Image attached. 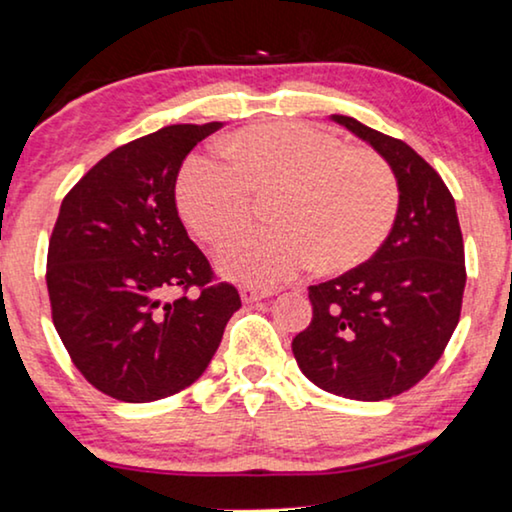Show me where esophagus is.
I'll use <instances>...</instances> for the list:
<instances>
[{
	"label": "esophagus",
	"instance_id": "obj_1",
	"mask_svg": "<svg viewBox=\"0 0 512 512\" xmlns=\"http://www.w3.org/2000/svg\"><path fill=\"white\" fill-rule=\"evenodd\" d=\"M267 297H271V292H267V290H257V288H252V285H243L241 288L243 304L262 302V299H267Z\"/></svg>",
	"mask_w": 512,
	"mask_h": 512
}]
</instances>
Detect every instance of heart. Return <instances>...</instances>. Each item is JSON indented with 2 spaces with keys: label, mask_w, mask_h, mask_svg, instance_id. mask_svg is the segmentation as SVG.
<instances>
[{
  "label": "heart",
  "mask_w": 512,
  "mask_h": 512,
  "mask_svg": "<svg viewBox=\"0 0 512 512\" xmlns=\"http://www.w3.org/2000/svg\"><path fill=\"white\" fill-rule=\"evenodd\" d=\"M269 189H278L269 206L276 224L243 231L217 252L224 276L257 288L288 283L316 260L323 269L367 260L398 210V182L377 154L297 121L245 128L227 156H189L177 203L189 227L217 243L248 220L255 192Z\"/></svg>",
  "instance_id": "obj_1"
}]
</instances>
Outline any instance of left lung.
<instances>
[{"mask_svg":"<svg viewBox=\"0 0 512 512\" xmlns=\"http://www.w3.org/2000/svg\"><path fill=\"white\" fill-rule=\"evenodd\" d=\"M332 121L384 156L398 213L370 260L311 285L313 318L292 353L318 388L372 403L419 384L445 351L466 288L463 236L447 185L407 142L344 114Z\"/></svg>","mask_w":512,"mask_h":512,"instance_id":"left-lung-1","label":"left lung"}]
</instances>
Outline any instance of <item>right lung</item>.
<instances>
[{
    "mask_svg": "<svg viewBox=\"0 0 512 512\" xmlns=\"http://www.w3.org/2000/svg\"><path fill=\"white\" fill-rule=\"evenodd\" d=\"M220 128L177 124L121 145L60 206L46 257L53 325L109 398L152 403L192 386L241 309L175 206L182 161Z\"/></svg>",
    "mask_w": 512,
    "mask_h": 512,
    "instance_id": "add662e5",
    "label": "right lung"
}]
</instances>
